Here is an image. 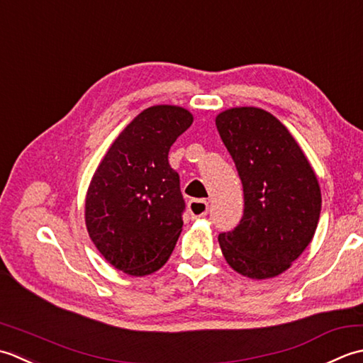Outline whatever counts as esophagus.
<instances>
[{
	"label": "esophagus",
	"instance_id": "obj_1",
	"mask_svg": "<svg viewBox=\"0 0 363 363\" xmlns=\"http://www.w3.org/2000/svg\"><path fill=\"white\" fill-rule=\"evenodd\" d=\"M188 211L191 219L203 218L208 213V202L203 201V199H192L188 203Z\"/></svg>",
	"mask_w": 363,
	"mask_h": 363
}]
</instances>
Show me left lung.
<instances>
[{
    "label": "left lung",
    "instance_id": "obj_1",
    "mask_svg": "<svg viewBox=\"0 0 363 363\" xmlns=\"http://www.w3.org/2000/svg\"><path fill=\"white\" fill-rule=\"evenodd\" d=\"M216 127L244 191L242 219L219 235L220 250L244 277H276L313 240L321 213L316 174L291 133L268 111L225 109L216 116Z\"/></svg>",
    "mask_w": 363,
    "mask_h": 363
}]
</instances>
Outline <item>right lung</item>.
<instances>
[{
  "label": "right lung",
  "instance_id": "right-lung-1",
  "mask_svg": "<svg viewBox=\"0 0 363 363\" xmlns=\"http://www.w3.org/2000/svg\"><path fill=\"white\" fill-rule=\"evenodd\" d=\"M194 117L188 109L157 105L122 130L87 188V233L105 260L143 277L164 264L183 227L180 179L167 155Z\"/></svg>",
  "mask_w": 363,
  "mask_h": 363
}]
</instances>
